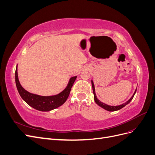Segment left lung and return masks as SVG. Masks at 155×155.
Segmentation results:
<instances>
[{
  "label": "left lung",
  "mask_w": 155,
  "mask_h": 155,
  "mask_svg": "<svg viewBox=\"0 0 155 155\" xmlns=\"http://www.w3.org/2000/svg\"><path fill=\"white\" fill-rule=\"evenodd\" d=\"M91 83H92V90H93V94H94V101H95V102L96 103V104H97L100 107H102L103 109H105V110H108V111H116V110H118L121 109V108H123V107H124L125 105L129 104V103L130 102V101L133 100V97H134V94H135V93H136V92H137V89H136L134 92V94H133V95L132 96V97H131L127 101L124 103V104H121V105H118V106H110V105H108L104 104V103L101 102V101H100L99 100L97 99V96H96V92H95L94 85V83H93V81H92V80L91 81Z\"/></svg>",
  "instance_id": "obj_1"
}]
</instances>
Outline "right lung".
Here are the masks:
<instances>
[{"label":"right lung","instance_id":"obj_1","mask_svg":"<svg viewBox=\"0 0 155 155\" xmlns=\"http://www.w3.org/2000/svg\"><path fill=\"white\" fill-rule=\"evenodd\" d=\"M76 78L77 76H74L70 78L67 87L58 94L42 96L28 92L21 86L18 78L17 66L15 70V83L17 91L22 99L30 107L40 111H50L62 105L67 101Z\"/></svg>","mask_w":155,"mask_h":155}]
</instances>
